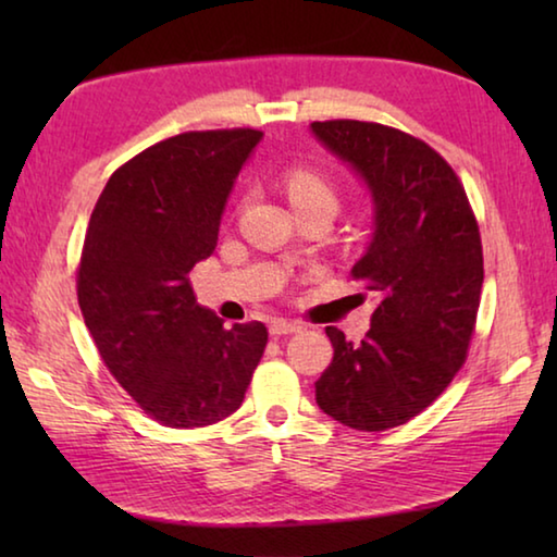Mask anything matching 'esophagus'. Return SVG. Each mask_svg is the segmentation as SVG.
<instances>
[{
	"label": "esophagus",
	"instance_id": "1",
	"mask_svg": "<svg viewBox=\"0 0 557 557\" xmlns=\"http://www.w3.org/2000/svg\"><path fill=\"white\" fill-rule=\"evenodd\" d=\"M295 332H301L299 322H287V319H272L270 322L272 336H285V334H295Z\"/></svg>",
	"mask_w": 557,
	"mask_h": 557
}]
</instances>
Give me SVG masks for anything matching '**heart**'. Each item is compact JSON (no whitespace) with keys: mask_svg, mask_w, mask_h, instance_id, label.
I'll use <instances>...</instances> for the list:
<instances>
[{"mask_svg":"<svg viewBox=\"0 0 557 557\" xmlns=\"http://www.w3.org/2000/svg\"><path fill=\"white\" fill-rule=\"evenodd\" d=\"M282 186H285L287 199L297 213L314 209L336 211L338 201H342V191H338L336 182L322 169L289 166L282 176Z\"/></svg>","mask_w":557,"mask_h":557,"instance_id":"obj_1","label":"heart"}]
</instances>
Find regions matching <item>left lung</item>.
I'll list each match as a JSON object with an SVG mask.
<instances>
[{
  "mask_svg": "<svg viewBox=\"0 0 557 557\" xmlns=\"http://www.w3.org/2000/svg\"><path fill=\"white\" fill-rule=\"evenodd\" d=\"M314 135L366 178L371 248L351 277L375 297L361 344L326 326L334 358L317 403L346 428L383 432L430 408L467 361L484 282L476 215L447 159L381 122H312Z\"/></svg>",
  "mask_w": 557,
  "mask_h": 557,
  "instance_id": "8db88e82",
  "label": "left lung"
}]
</instances>
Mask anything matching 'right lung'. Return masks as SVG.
<instances>
[{
    "instance_id": "obj_1",
    "label": "right lung",
    "mask_w": 557,
    "mask_h": 557,
    "mask_svg": "<svg viewBox=\"0 0 557 557\" xmlns=\"http://www.w3.org/2000/svg\"><path fill=\"white\" fill-rule=\"evenodd\" d=\"M260 137L233 127L162 139L112 172L90 215L75 275L83 319L112 379L166 428L228 418L265 351V324L225 329L188 285Z\"/></svg>"
}]
</instances>
